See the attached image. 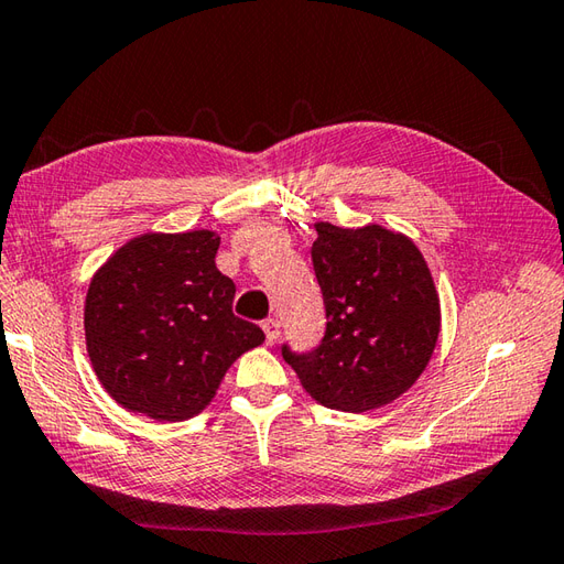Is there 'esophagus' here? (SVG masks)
Instances as JSON below:
<instances>
[{
  "label": "esophagus",
  "mask_w": 564,
  "mask_h": 564,
  "mask_svg": "<svg viewBox=\"0 0 564 564\" xmlns=\"http://www.w3.org/2000/svg\"><path fill=\"white\" fill-rule=\"evenodd\" d=\"M262 330H265V340L270 343V346H274V343L280 340V321L278 318H268L265 324H262Z\"/></svg>",
  "instance_id": "esophagus-1"
}]
</instances>
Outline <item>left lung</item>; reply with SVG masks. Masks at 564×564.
Masks as SVG:
<instances>
[{"label":"left lung","instance_id":"left-lung-1","mask_svg":"<svg viewBox=\"0 0 564 564\" xmlns=\"http://www.w3.org/2000/svg\"><path fill=\"white\" fill-rule=\"evenodd\" d=\"M326 336L306 355L282 348L306 394L336 411L392 404L426 370L441 333V296L429 262L404 234L379 224H314Z\"/></svg>","mask_w":564,"mask_h":564}]
</instances>
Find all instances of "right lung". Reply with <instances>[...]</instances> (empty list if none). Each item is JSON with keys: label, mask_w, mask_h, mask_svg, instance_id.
<instances>
[{"label": "right lung", "mask_w": 564, "mask_h": 564, "mask_svg": "<svg viewBox=\"0 0 564 564\" xmlns=\"http://www.w3.org/2000/svg\"><path fill=\"white\" fill-rule=\"evenodd\" d=\"M221 236L148 231L91 274L85 343L99 384L131 413L175 423L197 416L240 355L265 340L234 316L236 284L218 272Z\"/></svg>", "instance_id": "obj_1"}]
</instances>
